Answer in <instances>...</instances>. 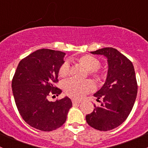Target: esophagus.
<instances>
[{
	"label": "esophagus",
	"mask_w": 148,
	"mask_h": 148,
	"mask_svg": "<svg viewBox=\"0 0 148 148\" xmlns=\"http://www.w3.org/2000/svg\"><path fill=\"white\" fill-rule=\"evenodd\" d=\"M81 102L79 100H76V99H72V104L73 105H78V104H79Z\"/></svg>",
	"instance_id": "esophagus-1"
}]
</instances>
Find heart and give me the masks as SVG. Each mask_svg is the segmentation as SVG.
Returning <instances> with one entry per match:
<instances>
[{
    "mask_svg": "<svg viewBox=\"0 0 148 148\" xmlns=\"http://www.w3.org/2000/svg\"><path fill=\"white\" fill-rule=\"evenodd\" d=\"M78 62L89 70V74L96 78H102L104 76V72L100 69V62L96 57L91 55H84L78 58ZM70 64L65 61L59 69V75L62 77H65L69 74ZM95 83L91 80H78L71 78L66 80L63 83V89L65 93L71 97L79 99L95 89Z\"/></svg>",
    "mask_w": 148,
    "mask_h": 148,
    "instance_id": "heart-1",
    "label": "heart"
}]
</instances>
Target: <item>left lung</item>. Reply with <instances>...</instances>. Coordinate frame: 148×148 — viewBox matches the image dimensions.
<instances>
[{"label":"left lung","instance_id":"left-lung-1","mask_svg":"<svg viewBox=\"0 0 148 148\" xmlns=\"http://www.w3.org/2000/svg\"><path fill=\"white\" fill-rule=\"evenodd\" d=\"M93 54L104 55L107 58L108 72L105 83L94 95L102 99L101 105L86 115L89 126L100 131H108L120 126L127 118L135 104L138 84L132 63L116 49L103 48Z\"/></svg>","mask_w":148,"mask_h":148}]
</instances>
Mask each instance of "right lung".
I'll use <instances>...</instances> for the list:
<instances>
[{
  "instance_id": "1",
  "label": "right lung",
  "mask_w": 148,
  "mask_h": 148,
  "mask_svg": "<svg viewBox=\"0 0 148 148\" xmlns=\"http://www.w3.org/2000/svg\"><path fill=\"white\" fill-rule=\"evenodd\" d=\"M65 54L48 49L36 51L19 62L13 76L12 91L18 110L26 123L39 130L50 132L62 126L72 107L67 97L48 100L50 95L62 93L54 84L59 82Z\"/></svg>"
}]
</instances>
